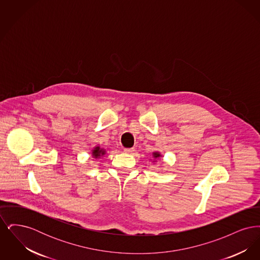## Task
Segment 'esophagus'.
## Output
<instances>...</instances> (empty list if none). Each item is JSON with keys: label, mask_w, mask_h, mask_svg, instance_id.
Listing matches in <instances>:
<instances>
[{"label": "esophagus", "mask_w": 260, "mask_h": 260, "mask_svg": "<svg viewBox=\"0 0 260 260\" xmlns=\"http://www.w3.org/2000/svg\"><path fill=\"white\" fill-rule=\"evenodd\" d=\"M135 151V149L134 148H124V153H126V154H132L133 152Z\"/></svg>", "instance_id": "obj_1"}]
</instances>
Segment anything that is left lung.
<instances>
[{"label": "left lung", "instance_id": "1", "mask_svg": "<svg viewBox=\"0 0 260 260\" xmlns=\"http://www.w3.org/2000/svg\"><path fill=\"white\" fill-rule=\"evenodd\" d=\"M153 157H154V161L153 162H155V161H157V160L159 159V158H161V155L160 154V152H153Z\"/></svg>", "mask_w": 260, "mask_h": 260}]
</instances>
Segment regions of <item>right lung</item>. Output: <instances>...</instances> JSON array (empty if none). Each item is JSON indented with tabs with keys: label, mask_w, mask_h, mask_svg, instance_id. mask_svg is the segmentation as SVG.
Here are the masks:
<instances>
[{
	"label": "right lung",
	"mask_w": 260,
	"mask_h": 260,
	"mask_svg": "<svg viewBox=\"0 0 260 260\" xmlns=\"http://www.w3.org/2000/svg\"><path fill=\"white\" fill-rule=\"evenodd\" d=\"M105 153H106V150L101 148L100 146H95L94 148L91 150V156H92L94 159H99L100 157L104 156Z\"/></svg>",
	"instance_id": "1"
}]
</instances>
